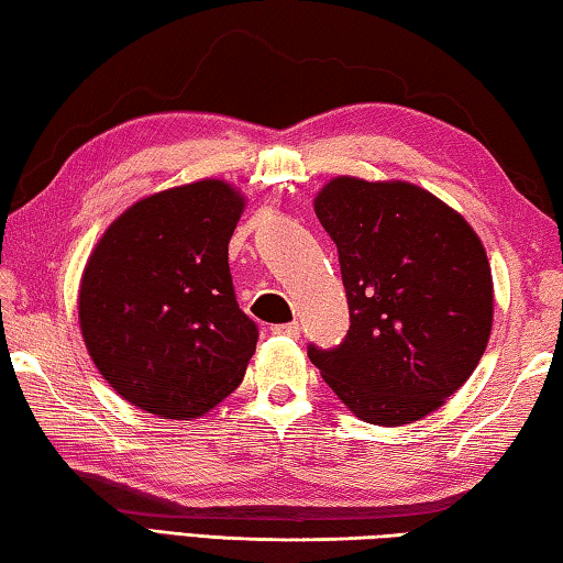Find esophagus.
Wrapping results in <instances>:
<instances>
[{
	"label": "esophagus",
	"mask_w": 563,
	"mask_h": 563,
	"mask_svg": "<svg viewBox=\"0 0 563 563\" xmlns=\"http://www.w3.org/2000/svg\"><path fill=\"white\" fill-rule=\"evenodd\" d=\"M276 336H289V339H299V321L291 323H279V327L272 329Z\"/></svg>",
	"instance_id": "34e87169"
}]
</instances>
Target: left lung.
Listing matches in <instances>:
<instances>
[{
    "label": "left lung",
    "mask_w": 563,
    "mask_h": 563,
    "mask_svg": "<svg viewBox=\"0 0 563 563\" xmlns=\"http://www.w3.org/2000/svg\"><path fill=\"white\" fill-rule=\"evenodd\" d=\"M336 244L351 327L309 358L353 416L406 426L438 410L487 349L492 269L475 230L410 183L336 177L313 200Z\"/></svg>",
    "instance_id": "1"
}]
</instances>
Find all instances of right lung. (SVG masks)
<instances>
[{
  "instance_id": "add662e5",
  "label": "right lung",
  "mask_w": 563,
  "mask_h": 563,
  "mask_svg": "<svg viewBox=\"0 0 563 563\" xmlns=\"http://www.w3.org/2000/svg\"><path fill=\"white\" fill-rule=\"evenodd\" d=\"M244 197L200 180L143 197L84 269L78 321L118 396L161 418H197L240 386L260 339L232 287L227 244Z\"/></svg>"
}]
</instances>
